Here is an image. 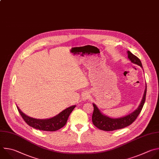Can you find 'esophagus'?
<instances>
[{"label": "esophagus", "mask_w": 159, "mask_h": 159, "mask_svg": "<svg viewBox=\"0 0 159 159\" xmlns=\"http://www.w3.org/2000/svg\"><path fill=\"white\" fill-rule=\"evenodd\" d=\"M88 98H89V95L88 93H84L82 97V100L83 101L87 100Z\"/></svg>", "instance_id": "esophagus-1"}]
</instances>
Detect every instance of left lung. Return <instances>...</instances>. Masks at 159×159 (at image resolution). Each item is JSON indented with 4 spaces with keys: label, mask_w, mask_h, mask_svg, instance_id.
Instances as JSON below:
<instances>
[{
    "label": "left lung",
    "mask_w": 159,
    "mask_h": 159,
    "mask_svg": "<svg viewBox=\"0 0 159 159\" xmlns=\"http://www.w3.org/2000/svg\"><path fill=\"white\" fill-rule=\"evenodd\" d=\"M127 53L128 55V59L130 60V61L134 64L139 66L142 69V65L140 59L135 56H134L129 50H128ZM146 92L147 84L145 83V89L144 90L143 97L137 109H135L134 112L130 113L129 114L119 118H111L106 115H105L98 109L97 105L93 103V112L92 114V120L93 125L98 129L105 131H112L117 129H123L130 125L135 120L142 109L145 101Z\"/></svg>",
    "instance_id": "left-lung-1"
}]
</instances>
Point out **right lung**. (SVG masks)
<instances>
[{
  "instance_id": "right-lung-1",
  "label": "right lung",
  "mask_w": 159,
  "mask_h": 159,
  "mask_svg": "<svg viewBox=\"0 0 159 159\" xmlns=\"http://www.w3.org/2000/svg\"><path fill=\"white\" fill-rule=\"evenodd\" d=\"M76 105H72L63 110L56 116L45 119H39L30 117L23 113L17 105V109L24 121L30 127L44 131H56L63 127Z\"/></svg>"
}]
</instances>
